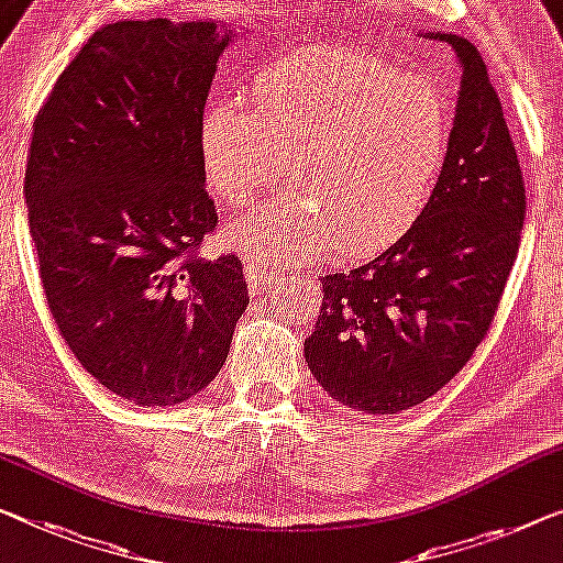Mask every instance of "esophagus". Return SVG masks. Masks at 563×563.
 <instances>
[{
    "label": "esophagus",
    "instance_id": "esophagus-1",
    "mask_svg": "<svg viewBox=\"0 0 563 563\" xmlns=\"http://www.w3.org/2000/svg\"><path fill=\"white\" fill-rule=\"evenodd\" d=\"M242 260H245V278L253 290H267L280 280L278 273L267 271L265 263H260V260H255L253 255H245Z\"/></svg>",
    "mask_w": 563,
    "mask_h": 563
}]
</instances>
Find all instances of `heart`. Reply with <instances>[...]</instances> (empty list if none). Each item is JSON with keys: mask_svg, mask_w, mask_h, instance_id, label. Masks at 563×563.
I'll return each instance as SVG.
<instances>
[{"mask_svg": "<svg viewBox=\"0 0 563 563\" xmlns=\"http://www.w3.org/2000/svg\"><path fill=\"white\" fill-rule=\"evenodd\" d=\"M253 111L212 98L197 144L209 191L242 207L278 187L288 158L300 197L273 201L228 238L265 265L379 253L438 189L450 108L432 82L362 47H308L253 82Z\"/></svg>", "mask_w": 563, "mask_h": 563, "instance_id": "b5f03b06", "label": "heart"}]
</instances>
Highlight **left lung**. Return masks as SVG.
<instances>
[{
	"instance_id": "1",
	"label": "left lung",
	"mask_w": 563,
	"mask_h": 563,
	"mask_svg": "<svg viewBox=\"0 0 563 563\" xmlns=\"http://www.w3.org/2000/svg\"><path fill=\"white\" fill-rule=\"evenodd\" d=\"M448 162L430 205L372 263L321 278L306 362L335 401L397 415L438 394L488 335L521 245L526 189L498 93L473 42Z\"/></svg>"
}]
</instances>
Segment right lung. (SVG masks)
<instances>
[{"label": "right lung", "instance_id": "obj_1", "mask_svg": "<svg viewBox=\"0 0 563 563\" xmlns=\"http://www.w3.org/2000/svg\"><path fill=\"white\" fill-rule=\"evenodd\" d=\"M230 32L123 20L93 32L32 123L30 234L57 331L98 384L141 407L197 397L250 303L217 230L197 144Z\"/></svg>", "mask_w": 563, "mask_h": 563}]
</instances>
